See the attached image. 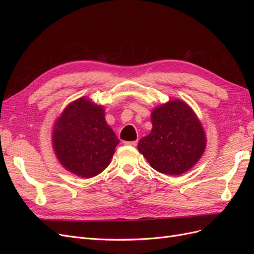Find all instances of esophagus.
I'll return each instance as SVG.
<instances>
[{
    "label": "esophagus",
    "instance_id": "esophagus-1",
    "mask_svg": "<svg viewBox=\"0 0 254 254\" xmlns=\"http://www.w3.org/2000/svg\"><path fill=\"white\" fill-rule=\"evenodd\" d=\"M125 145H130V146H133V147H135V146L137 145V141H130V142H124Z\"/></svg>",
    "mask_w": 254,
    "mask_h": 254
}]
</instances>
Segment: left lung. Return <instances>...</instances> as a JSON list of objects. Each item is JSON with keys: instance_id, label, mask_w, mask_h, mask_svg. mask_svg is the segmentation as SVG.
<instances>
[{"instance_id": "8db88e82", "label": "left lung", "mask_w": 254, "mask_h": 254, "mask_svg": "<svg viewBox=\"0 0 254 254\" xmlns=\"http://www.w3.org/2000/svg\"><path fill=\"white\" fill-rule=\"evenodd\" d=\"M152 129L139 141L137 149L153 170L181 175L193 167L205 149V134L189 105L172 101L151 113Z\"/></svg>"}]
</instances>
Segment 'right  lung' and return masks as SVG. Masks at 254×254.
I'll return each mask as SVG.
<instances>
[{
    "instance_id": "1",
    "label": "right lung",
    "mask_w": 254,
    "mask_h": 254,
    "mask_svg": "<svg viewBox=\"0 0 254 254\" xmlns=\"http://www.w3.org/2000/svg\"><path fill=\"white\" fill-rule=\"evenodd\" d=\"M54 128L53 145L60 163L82 178L102 173L120 142L107 125L103 107L84 97L68 105Z\"/></svg>"
}]
</instances>
